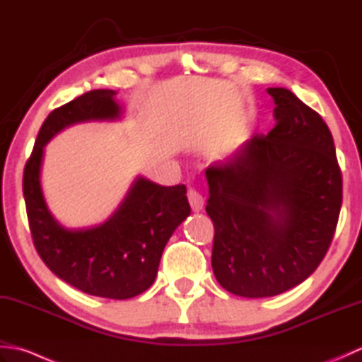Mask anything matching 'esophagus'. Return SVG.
<instances>
[{"label":"esophagus","instance_id":"obj_1","mask_svg":"<svg viewBox=\"0 0 362 362\" xmlns=\"http://www.w3.org/2000/svg\"><path fill=\"white\" fill-rule=\"evenodd\" d=\"M188 201L193 211H201L204 209V196L196 188L188 189Z\"/></svg>","mask_w":362,"mask_h":362}]
</instances>
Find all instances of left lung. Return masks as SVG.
Listing matches in <instances>:
<instances>
[{
    "label": "left lung",
    "instance_id": "left-lung-1",
    "mask_svg": "<svg viewBox=\"0 0 362 362\" xmlns=\"http://www.w3.org/2000/svg\"><path fill=\"white\" fill-rule=\"evenodd\" d=\"M276 124L206 168L211 266L235 296L272 297L305 281L332 244L342 175L332 132L286 88H267Z\"/></svg>",
    "mask_w": 362,
    "mask_h": 362
}]
</instances>
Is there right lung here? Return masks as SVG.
Segmentation results:
<instances>
[{
  "label": "right lung",
  "mask_w": 362,
  "mask_h": 362,
  "mask_svg": "<svg viewBox=\"0 0 362 362\" xmlns=\"http://www.w3.org/2000/svg\"><path fill=\"white\" fill-rule=\"evenodd\" d=\"M115 96L113 90H91L48 115L25 166L23 194L43 263L86 294L124 300L156 280L166 243L191 213L187 187H161L138 175L103 224L66 228L52 216L40 183L45 146L51 138L76 122L119 119L122 107Z\"/></svg>",
  "instance_id": "right-lung-1"
}]
</instances>
